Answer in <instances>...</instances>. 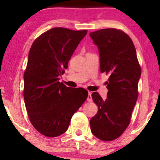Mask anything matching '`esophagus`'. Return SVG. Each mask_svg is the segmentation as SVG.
I'll return each mask as SVG.
<instances>
[{"label":"esophagus","instance_id":"1","mask_svg":"<svg viewBox=\"0 0 160 160\" xmlns=\"http://www.w3.org/2000/svg\"><path fill=\"white\" fill-rule=\"evenodd\" d=\"M87 101L92 102V93L90 92H89L88 93V97H87Z\"/></svg>","mask_w":160,"mask_h":160}]
</instances>
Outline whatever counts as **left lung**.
Segmentation results:
<instances>
[{"label": "left lung", "instance_id": "obj_1", "mask_svg": "<svg viewBox=\"0 0 160 160\" xmlns=\"http://www.w3.org/2000/svg\"><path fill=\"white\" fill-rule=\"evenodd\" d=\"M89 36L99 50L100 71L109 75L106 99L97 92L92 94L98 111L90 119V128L96 138L110 141L119 138L130 124L141 69L132 39L124 32L107 28Z\"/></svg>", "mask_w": 160, "mask_h": 160}]
</instances>
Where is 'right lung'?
I'll list each match as a JSON object with an SVG mask.
<instances>
[{
	"instance_id": "add662e5",
	"label": "right lung",
	"mask_w": 160,
	"mask_h": 160,
	"mask_svg": "<svg viewBox=\"0 0 160 160\" xmlns=\"http://www.w3.org/2000/svg\"><path fill=\"white\" fill-rule=\"evenodd\" d=\"M87 32L54 28L38 37L30 49L24 73V100L32 126L47 137L63 134L88 97L86 89L67 87L60 82Z\"/></svg>"
}]
</instances>
